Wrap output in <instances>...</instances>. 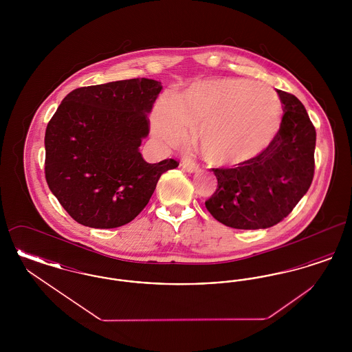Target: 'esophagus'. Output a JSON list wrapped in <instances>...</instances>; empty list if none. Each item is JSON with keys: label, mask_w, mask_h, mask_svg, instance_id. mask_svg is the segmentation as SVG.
Segmentation results:
<instances>
[{"label": "esophagus", "mask_w": 352, "mask_h": 352, "mask_svg": "<svg viewBox=\"0 0 352 352\" xmlns=\"http://www.w3.org/2000/svg\"><path fill=\"white\" fill-rule=\"evenodd\" d=\"M181 166L187 173H197V171H199V166L195 162H191V161H187V160H184V162L181 164Z\"/></svg>", "instance_id": "34e87169"}]
</instances>
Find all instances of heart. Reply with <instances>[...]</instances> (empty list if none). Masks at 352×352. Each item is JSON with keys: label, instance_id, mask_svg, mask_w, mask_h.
Segmentation results:
<instances>
[{"label": "heart", "instance_id": "heart-1", "mask_svg": "<svg viewBox=\"0 0 352 352\" xmlns=\"http://www.w3.org/2000/svg\"><path fill=\"white\" fill-rule=\"evenodd\" d=\"M283 105L267 84L245 79H211L194 84L158 101L151 125L155 137L181 145L187 128L197 129L204 160L231 166L248 161L268 148L280 129Z\"/></svg>", "mask_w": 352, "mask_h": 352}]
</instances>
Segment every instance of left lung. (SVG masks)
Listing matches in <instances>:
<instances>
[{
	"label": "left lung",
	"instance_id": "obj_1",
	"mask_svg": "<svg viewBox=\"0 0 352 352\" xmlns=\"http://www.w3.org/2000/svg\"><path fill=\"white\" fill-rule=\"evenodd\" d=\"M284 116L265 151L234 168H212L218 188L208 212L237 230L269 228L286 218L314 177L316 128L301 101L277 89Z\"/></svg>",
	"mask_w": 352,
	"mask_h": 352
}]
</instances>
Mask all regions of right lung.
I'll use <instances>...</instances> for the list:
<instances>
[{
	"mask_svg": "<svg viewBox=\"0 0 352 352\" xmlns=\"http://www.w3.org/2000/svg\"><path fill=\"white\" fill-rule=\"evenodd\" d=\"M161 82L137 78L76 88L58 107L45 135V173L68 215L91 228L132 221L175 160L148 164L140 146L149 134Z\"/></svg>",
	"mask_w": 352,
	"mask_h": 352,
	"instance_id": "add662e5",
	"label": "right lung"
}]
</instances>
